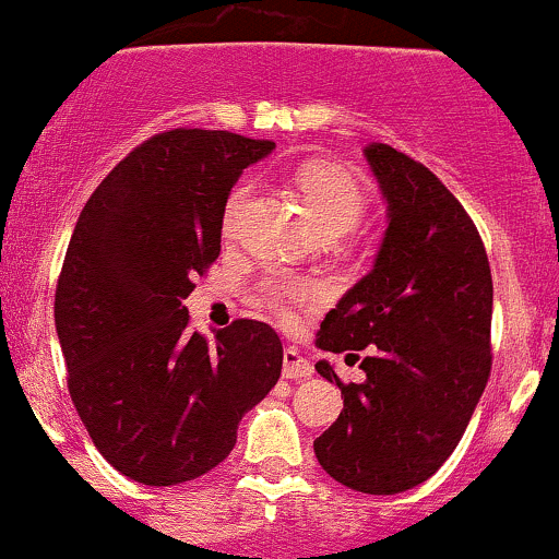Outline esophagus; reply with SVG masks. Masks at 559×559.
Returning a JSON list of instances; mask_svg holds the SVG:
<instances>
[{"label":"esophagus","mask_w":559,"mask_h":559,"mask_svg":"<svg viewBox=\"0 0 559 559\" xmlns=\"http://www.w3.org/2000/svg\"><path fill=\"white\" fill-rule=\"evenodd\" d=\"M313 374V367H310V361L299 354V348H286L284 350V378L289 380H302V378H310Z\"/></svg>","instance_id":"obj_1"}]
</instances>
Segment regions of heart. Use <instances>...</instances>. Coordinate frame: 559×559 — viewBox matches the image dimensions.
I'll return each instance as SVG.
<instances>
[{
	"instance_id": "obj_1",
	"label": "heart",
	"mask_w": 559,
	"mask_h": 559,
	"mask_svg": "<svg viewBox=\"0 0 559 559\" xmlns=\"http://www.w3.org/2000/svg\"><path fill=\"white\" fill-rule=\"evenodd\" d=\"M297 192L302 198L305 211H308L310 222L319 230V235H340L350 233L361 222L364 211H367V195H364L361 185L348 171L337 166H305L297 171ZM246 198V185L235 187L233 195L227 198L225 205V230H230L235 214H238L240 203ZM270 302L278 310L286 308V302H308L313 297L310 284L302 281H275L267 286Z\"/></svg>"
}]
</instances>
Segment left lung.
<instances>
[{"label":"left lung","mask_w":559,"mask_h":559,"mask_svg":"<svg viewBox=\"0 0 559 559\" xmlns=\"http://www.w3.org/2000/svg\"><path fill=\"white\" fill-rule=\"evenodd\" d=\"M385 201L372 270L321 324L329 354L367 348L361 383L334 364L316 372L343 391V413L313 442L321 468L369 496L418 487L452 455L490 374L492 278L485 246L455 195L388 144L364 146Z\"/></svg>","instance_id":"1"}]
</instances>
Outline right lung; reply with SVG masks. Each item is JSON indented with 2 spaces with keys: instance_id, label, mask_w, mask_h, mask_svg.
<instances>
[{
  "instance_id": "add662e5",
  "label": "right lung",
  "mask_w": 559,
  "mask_h": 559,
  "mask_svg": "<svg viewBox=\"0 0 559 559\" xmlns=\"http://www.w3.org/2000/svg\"><path fill=\"white\" fill-rule=\"evenodd\" d=\"M273 141L176 128L115 166L82 209L56 289L69 393L98 452L126 477L179 485L219 466L238 423L278 383L284 345L240 319L192 332V275L219 257L243 168Z\"/></svg>"
}]
</instances>
